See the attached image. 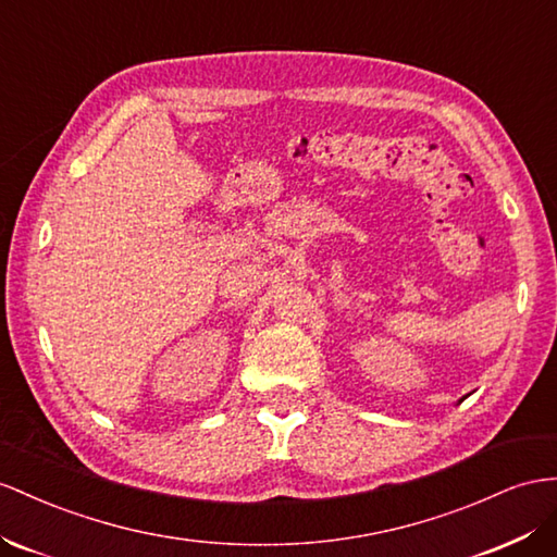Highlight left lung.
Listing matches in <instances>:
<instances>
[{
    "mask_svg": "<svg viewBox=\"0 0 557 557\" xmlns=\"http://www.w3.org/2000/svg\"><path fill=\"white\" fill-rule=\"evenodd\" d=\"M459 403H461V400H459Z\"/></svg>",
    "mask_w": 557,
    "mask_h": 557,
    "instance_id": "left-lung-1",
    "label": "left lung"
}]
</instances>
